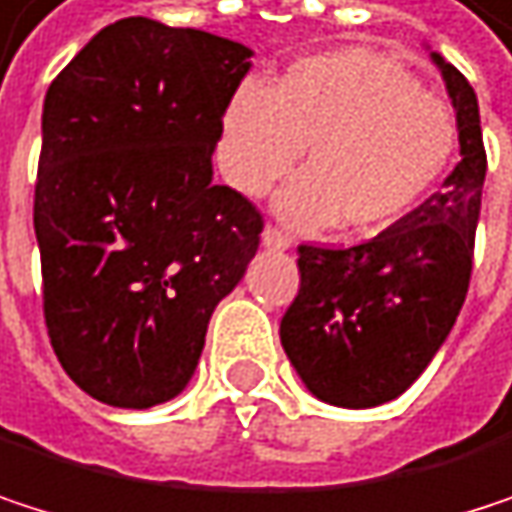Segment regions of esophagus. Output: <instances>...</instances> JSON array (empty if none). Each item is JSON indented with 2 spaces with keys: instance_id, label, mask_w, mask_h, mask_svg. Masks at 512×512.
Here are the masks:
<instances>
[{
  "instance_id": "34e87169",
  "label": "esophagus",
  "mask_w": 512,
  "mask_h": 512,
  "mask_svg": "<svg viewBox=\"0 0 512 512\" xmlns=\"http://www.w3.org/2000/svg\"><path fill=\"white\" fill-rule=\"evenodd\" d=\"M262 247H268V250H289V247H292V241H289L280 229L265 226V232H262Z\"/></svg>"
}]
</instances>
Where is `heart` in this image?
Here are the masks:
<instances>
[{
    "label": "heart",
    "mask_w": 512,
    "mask_h": 512,
    "mask_svg": "<svg viewBox=\"0 0 512 512\" xmlns=\"http://www.w3.org/2000/svg\"><path fill=\"white\" fill-rule=\"evenodd\" d=\"M456 142L447 107L390 56L343 47L295 62L277 89L244 83L220 119L217 163L244 196H265L307 172L277 199L295 229L334 220L379 232L411 211L444 172Z\"/></svg>",
    "instance_id": "heart-1"
}]
</instances>
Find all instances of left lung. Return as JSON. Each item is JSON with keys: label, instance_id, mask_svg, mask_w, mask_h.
Instances as JSON below:
<instances>
[{"label": "left lung", "instance_id": "8db88e82", "mask_svg": "<svg viewBox=\"0 0 512 512\" xmlns=\"http://www.w3.org/2000/svg\"><path fill=\"white\" fill-rule=\"evenodd\" d=\"M429 59L456 113V169L367 244L298 247L301 289L280 322V343L304 387L328 405L373 408L405 393L444 346L468 295L486 178L480 107L444 56Z\"/></svg>", "mask_w": 512, "mask_h": 512}]
</instances>
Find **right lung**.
Segmentation results:
<instances>
[{"label":"right lung","instance_id":"1","mask_svg":"<svg viewBox=\"0 0 512 512\" xmlns=\"http://www.w3.org/2000/svg\"><path fill=\"white\" fill-rule=\"evenodd\" d=\"M253 50L128 17L50 83L35 238L62 370L116 408L178 396L214 307L259 250L262 217L214 184L220 119Z\"/></svg>","mask_w":512,"mask_h":512}]
</instances>
